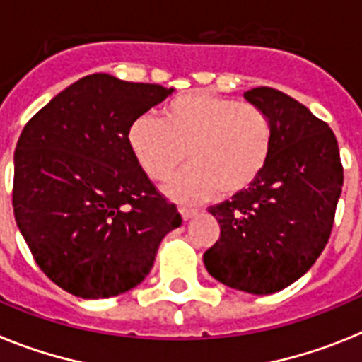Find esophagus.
Returning <instances> with one entry per match:
<instances>
[{
    "label": "esophagus",
    "mask_w": 362,
    "mask_h": 362,
    "mask_svg": "<svg viewBox=\"0 0 362 362\" xmlns=\"http://www.w3.org/2000/svg\"><path fill=\"white\" fill-rule=\"evenodd\" d=\"M178 211H180V215H182V218L184 220H189L191 216H194L197 215V209H191V207H178Z\"/></svg>",
    "instance_id": "obj_1"
}]
</instances>
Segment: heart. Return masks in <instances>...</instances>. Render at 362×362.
<instances>
[{"label":"heart","instance_id":"heart-1","mask_svg":"<svg viewBox=\"0 0 362 362\" xmlns=\"http://www.w3.org/2000/svg\"><path fill=\"white\" fill-rule=\"evenodd\" d=\"M127 142L140 168L153 180H168L185 162L191 168L165 185L180 202H202L216 193L231 199L247 191L268 165L273 125L255 105L211 93L178 96L162 118L138 116Z\"/></svg>","mask_w":362,"mask_h":362}]
</instances>
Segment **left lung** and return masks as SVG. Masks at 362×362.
Masks as SVG:
<instances>
[{"instance_id":"left-lung-1","label":"left lung","mask_w":362,"mask_h":362,"mask_svg":"<svg viewBox=\"0 0 362 362\" xmlns=\"http://www.w3.org/2000/svg\"><path fill=\"white\" fill-rule=\"evenodd\" d=\"M244 98L272 120V155L250 189L207 209L220 238L204 264L233 290L269 295L300 279L325 250L342 165L333 131L303 103L272 87H255Z\"/></svg>"}]
</instances>
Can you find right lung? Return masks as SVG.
<instances>
[{"label":"right lung","mask_w":362,"mask_h":362,"mask_svg":"<svg viewBox=\"0 0 362 362\" xmlns=\"http://www.w3.org/2000/svg\"><path fill=\"white\" fill-rule=\"evenodd\" d=\"M175 89L89 74L25 125L14 153L16 224L42 272L81 298L133 290L182 224L129 147V127Z\"/></svg>","instance_id":"right-lung-1"}]
</instances>
